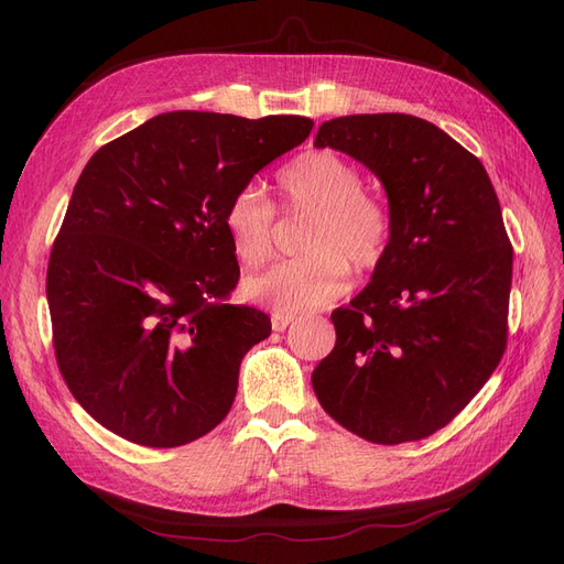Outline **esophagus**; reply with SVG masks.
Wrapping results in <instances>:
<instances>
[{
    "mask_svg": "<svg viewBox=\"0 0 564 564\" xmlns=\"http://www.w3.org/2000/svg\"><path fill=\"white\" fill-rule=\"evenodd\" d=\"M292 322H294V317H289V315H272V332H284Z\"/></svg>",
    "mask_w": 564,
    "mask_h": 564,
    "instance_id": "34e87169",
    "label": "esophagus"
}]
</instances>
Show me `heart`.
Instances as JSON below:
<instances>
[{
	"mask_svg": "<svg viewBox=\"0 0 564 564\" xmlns=\"http://www.w3.org/2000/svg\"><path fill=\"white\" fill-rule=\"evenodd\" d=\"M284 209L308 214L299 249L303 256L272 265L245 282V294L275 315L324 308L348 289V265L357 272L377 268L390 247L388 204L365 193L357 169L336 152L317 150L289 162L280 176ZM275 209L259 185L232 195L224 226L237 261L256 268L272 251Z\"/></svg>",
	"mask_w": 564,
	"mask_h": 564,
	"instance_id": "heart-1",
	"label": "heart"
}]
</instances>
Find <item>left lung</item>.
I'll return each instance as SVG.
<instances>
[{
  "label": "left lung",
  "instance_id": "1",
  "mask_svg": "<svg viewBox=\"0 0 564 564\" xmlns=\"http://www.w3.org/2000/svg\"><path fill=\"white\" fill-rule=\"evenodd\" d=\"M315 148L346 152L383 185L390 247L332 322L336 346L313 371L334 421L377 445L429 437L501 362L513 247L482 162L414 115H348Z\"/></svg>",
  "mask_w": 564,
  "mask_h": 564
}]
</instances>
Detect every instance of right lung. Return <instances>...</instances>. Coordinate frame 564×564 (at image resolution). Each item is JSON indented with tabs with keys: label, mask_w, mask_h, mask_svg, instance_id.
I'll list each match as a JSON object with an SVG mask.
<instances>
[{
	"label": "right lung",
	"mask_w": 564,
	"mask_h": 564,
	"mask_svg": "<svg viewBox=\"0 0 564 564\" xmlns=\"http://www.w3.org/2000/svg\"><path fill=\"white\" fill-rule=\"evenodd\" d=\"M313 131L308 117L176 110L100 148L51 249L54 348L75 400L143 447H181L226 419L242 357L270 317L240 278L232 195Z\"/></svg>",
	"instance_id": "1"
}]
</instances>
